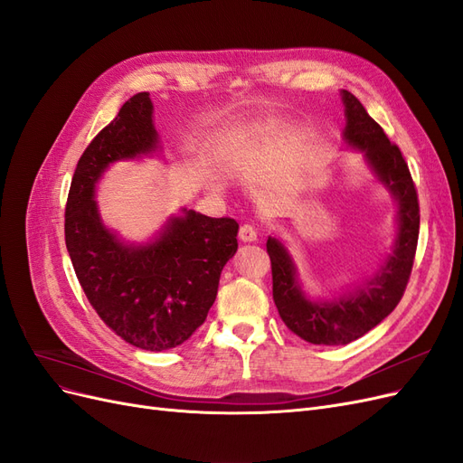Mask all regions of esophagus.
Instances as JSON below:
<instances>
[{"instance_id":"obj_1","label":"esophagus","mask_w":463,"mask_h":463,"mask_svg":"<svg viewBox=\"0 0 463 463\" xmlns=\"http://www.w3.org/2000/svg\"><path fill=\"white\" fill-rule=\"evenodd\" d=\"M257 237H259V232H257L253 223H243V226L240 228V240L241 241H245V243L257 241Z\"/></svg>"}]
</instances>
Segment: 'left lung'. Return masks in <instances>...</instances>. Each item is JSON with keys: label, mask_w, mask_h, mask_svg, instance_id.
Here are the masks:
<instances>
[{"label": "left lung", "mask_w": 463, "mask_h": 463, "mask_svg": "<svg viewBox=\"0 0 463 463\" xmlns=\"http://www.w3.org/2000/svg\"><path fill=\"white\" fill-rule=\"evenodd\" d=\"M342 98L347 119L344 131L345 141L365 154L378 179L396 197L400 204V233L394 255L371 282L354 296L330 303H311L305 299L296 278V266L284 245L272 237L266 241L278 313L293 334L317 345H344L354 342L396 309L410 282L419 240L417 189L402 150L398 145L390 143L384 129L367 114V109L352 92L344 90Z\"/></svg>", "instance_id": "obj_1"}]
</instances>
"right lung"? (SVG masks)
Returning a JSON list of instances; mask_svg holds the SVG:
<instances>
[{"label":"right lung","mask_w":463,"mask_h":463,"mask_svg":"<svg viewBox=\"0 0 463 463\" xmlns=\"http://www.w3.org/2000/svg\"><path fill=\"white\" fill-rule=\"evenodd\" d=\"M148 92L125 102L75 167L65 204V245L92 309L128 344L164 352L189 340L213 307L220 274L237 250L240 223L185 210L145 247L108 232L92 199L106 167L156 148Z\"/></svg>","instance_id":"right-lung-1"}]
</instances>
